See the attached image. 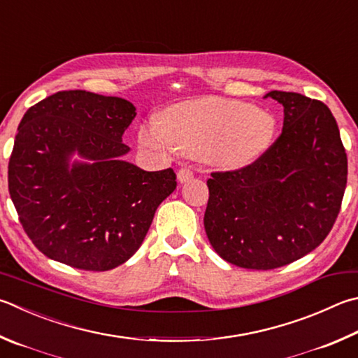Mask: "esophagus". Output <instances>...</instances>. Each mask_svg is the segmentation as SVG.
I'll return each instance as SVG.
<instances>
[{"mask_svg": "<svg viewBox=\"0 0 358 358\" xmlns=\"http://www.w3.org/2000/svg\"><path fill=\"white\" fill-rule=\"evenodd\" d=\"M192 177H194V173H192L191 169H186V167H181V169H178V172H177V178H178L180 183H186V181H187V180H191Z\"/></svg>", "mask_w": 358, "mask_h": 358, "instance_id": "34e87169", "label": "esophagus"}]
</instances>
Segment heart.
Wrapping results in <instances>:
<instances>
[{
	"mask_svg": "<svg viewBox=\"0 0 358 358\" xmlns=\"http://www.w3.org/2000/svg\"><path fill=\"white\" fill-rule=\"evenodd\" d=\"M275 133L272 115L241 101L208 96L178 103L139 129V144L159 153L181 152L222 167L250 164L268 150Z\"/></svg>",
	"mask_w": 358,
	"mask_h": 358,
	"instance_id": "obj_1",
	"label": "heart"
}]
</instances>
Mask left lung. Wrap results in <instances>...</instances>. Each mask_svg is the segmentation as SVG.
Wrapping results in <instances>:
<instances>
[{
  "label": "left lung",
  "mask_w": 358,
  "mask_h": 358,
  "mask_svg": "<svg viewBox=\"0 0 358 358\" xmlns=\"http://www.w3.org/2000/svg\"><path fill=\"white\" fill-rule=\"evenodd\" d=\"M283 129L262 157L211 172L203 224L220 257L268 271L315 250L332 230L348 183V157L335 117L320 100L271 90Z\"/></svg>",
  "instance_id": "8db88e82"
}]
</instances>
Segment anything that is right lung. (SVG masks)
<instances>
[{
  "mask_svg": "<svg viewBox=\"0 0 358 358\" xmlns=\"http://www.w3.org/2000/svg\"><path fill=\"white\" fill-rule=\"evenodd\" d=\"M134 117L129 101L86 90H61L24 113L9 158V194L43 255L101 272L141 247L177 175L120 159L129 150L122 136ZM73 151L94 162L69 171Z\"/></svg>",
  "mask_w": 358,
  "mask_h": 358,
  "instance_id": "1",
  "label": "right lung"
}]
</instances>
